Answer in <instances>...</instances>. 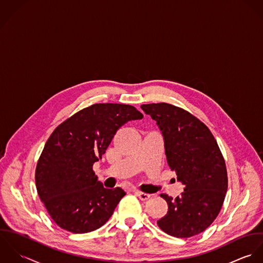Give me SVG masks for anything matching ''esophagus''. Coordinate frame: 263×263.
<instances>
[{
	"mask_svg": "<svg viewBox=\"0 0 263 263\" xmlns=\"http://www.w3.org/2000/svg\"><path fill=\"white\" fill-rule=\"evenodd\" d=\"M135 194L139 197L140 200H147L151 197L149 194H146V193H143V192H140V191H135Z\"/></svg>",
	"mask_w": 263,
	"mask_h": 263,
	"instance_id": "obj_1",
	"label": "esophagus"
}]
</instances>
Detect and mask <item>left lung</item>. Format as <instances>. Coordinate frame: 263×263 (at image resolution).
Wrapping results in <instances>:
<instances>
[{"label":"left lung","instance_id":"obj_1","mask_svg":"<svg viewBox=\"0 0 263 263\" xmlns=\"http://www.w3.org/2000/svg\"><path fill=\"white\" fill-rule=\"evenodd\" d=\"M141 108L157 121L167 163L185 186L175 199L160 194L168 210L158 227L177 238L198 235L219 213L228 190L226 162L216 140L205 124L181 107L159 103Z\"/></svg>","mask_w":263,"mask_h":263}]
</instances>
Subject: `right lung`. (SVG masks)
<instances>
[{
    "instance_id": "right-lung-1",
    "label": "right lung",
    "mask_w": 263,
    "mask_h": 263,
    "mask_svg": "<svg viewBox=\"0 0 263 263\" xmlns=\"http://www.w3.org/2000/svg\"><path fill=\"white\" fill-rule=\"evenodd\" d=\"M143 115L122 104H96L60 124L48 139L35 168L39 196L63 230L84 234L104 226L126 192L106 189L92 166L118 129Z\"/></svg>"
}]
</instances>
